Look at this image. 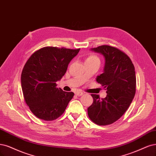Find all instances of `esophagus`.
Returning <instances> with one entry per match:
<instances>
[{"label":"esophagus","mask_w":156,"mask_h":156,"mask_svg":"<svg viewBox=\"0 0 156 156\" xmlns=\"http://www.w3.org/2000/svg\"><path fill=\"white\" fill-rule=\"evenodd\" d=\"M76 95H77V96H81V95H83L84 94V93L82 92H76Z\"/></svg>","instance_id":"esophagus-1"}]
</instances>
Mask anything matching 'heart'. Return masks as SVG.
Listing matches in <instances>:
<instances>
[{
	"label": "heart",
	"instance_id": "obj_1",
	"mask_svg": "<svg viewBox=\"0 0 156 156\" xmlns=\"http://www.w3.org/2000/svg\"><path fill=\"white\" fill-rule=\"evenodd\" d=\"M93 62H99L100 63L99 58L94 54H90L86 58L85 63H93Z\"/></svg>",
	"mask_w": 156,
	"mask_h": 156
}]
</instances>
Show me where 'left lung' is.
<instances>
[{"instance_id":"obj_1","label":"left lung","mask_w":156,"mask_h":156,"mask_svg":"<svg viewBox=\"0 0 156 156\" xmlns=\"http://www.w3.org/2000/svg\"><path fill=\"white\" fill-rule=\"evenodd\" d=\"M91 50L105 58L103 73L96 80L106 88L107 95L100 99L98 95H91L94 102L88 108V115L95 124L108 125L125 114L135 96V68L130 57L115 47L103 45Z\"/></svg>"}]
</instances>
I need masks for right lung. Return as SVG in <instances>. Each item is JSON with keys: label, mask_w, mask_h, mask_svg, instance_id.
<instances>
[{"label": "right lung", "mask_w": 156, "mask_h": 156, "mask_svg": "<svg viewBox=\"0 0 156 156\" xmlns=\"http://www.w3.org/2000/svg\"><path fill=\"white\" fill-rule=\"evenodd\" d=\"M80 49L47 46L36 51L27 61L21 73V87L31 112L44 121L60 117L74 95L57 88L56 82Z\"/></svg>", "instance_id": "right-lung-1"}]
</instances>
